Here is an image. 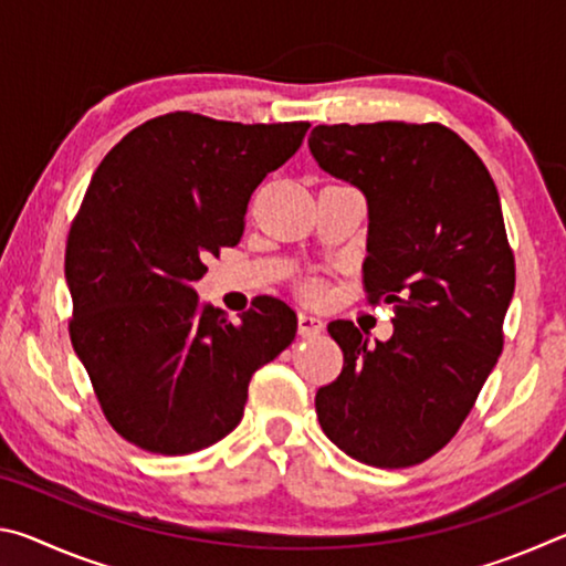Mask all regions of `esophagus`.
Listing matches in <instances>:
<instances>
[{"label":"esophagus","instance_id":"1","mask_svg":"<svg viewBox=\"0 0 566 566\" xmlns=\"http://www.w3.org/2000/svg\"><path fill=\"white\" fill-rule=\"evenodd\" d=\"M296 329H300L302 337H317V334L324 332V322L319 317H314V314H300V319H296Z\"/></svg>","mask_w":566,"mask_h":566}]
</instances>
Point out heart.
I'll use <instances>...</instances> for the list:
<instances>
[{"instance_id": "1", "label": "heart", "mask_w": 566, "mask_h": 566, "mask_svg": "<svg viewBox=\"0 0 566 566\" xmlns=\"http://www.w3.org/2000/svg\"><path fill=\"white\" fill-rule=\"evenodd\" d=\"M302 292H304L306 300H317V296H322V284L319 282H306L302 286Z\"/></svg>"}]
</instances>
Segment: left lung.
I'll list each match as a JSON object with an SVG mask.
<instances>
[{
  "mask_svg": "<svg viewBox=\"0 0 566 566\" xmlns=\"http://www.w3.org/2000/svg\"><path fill=\"white\" fill-rule=\"evenodd\" d=\"M319 167L369 207L364 292L395 306V334L369 347L329 324L342 375L317 391V417L357 462L401 469L437 454L472 411L504 347L514 254L484 161L444 124H319Z\"/></svg>",
  "mask_w": 566,
  "mask_h": 566,
  "instance_id": "obj_1",
  "label": "left lung"
}]
</instances>
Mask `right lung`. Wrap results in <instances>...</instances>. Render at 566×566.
<instances>
[{
    "mask_svg": "<svg viewBox=\"0 0 566 566\" xmlns=\"http://www.w3.org/2000/svg\"><path fill=\"white\" fill-rule=\"evenodd\" d=\"M310 122L171 112L132 129L94 171L66 237L70 337L114 432L191 454L242 421L249 379L286 349L296 314L256 296L239 324L199 302L205 260L234 247L252 191Z\"/></svg>",
    "mask_w": 566,
    "mask_h": 566,
    "instance_id": "1",
    "label": "right lung"
}]
</instances>
